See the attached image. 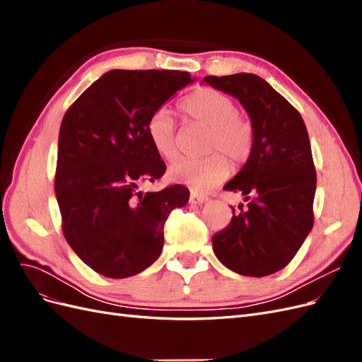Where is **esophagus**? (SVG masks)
<instances>
[{
	"instance_id": "esophagus-1",
	"label": "esophagus",
	"mask_w": 362,
	"mask_h": 362,
	"mask_svg": "<svg viewBox=\"0 0 362 362\" xmlns=\"http://www.w3.org/2000/svg\"><path fill=\"white\" fill-rule=\"evenodd\" d=\"M192 204H196V205H202L208 201V196L205 194H198L196 192H192L190 193V199H189Z\"/></svg>"
}]
</instances>
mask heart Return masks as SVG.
I'll return each mask as SVG.
<instances>
[{
  "mask_svg": "<svg viewBox=\"0 0 362 362\" xmlns=\"http://www.w3.org/2000/svg\"><path fill=\"white\" fill-rule=\"evenodd\" d=\"M181 110L193 122L208 128L205 151L211 152L202 158L181 157L169 164L168 177L205 192L221 184L229 175V161L240 166L247 161L255 144L252 120L237 110L229 95L202 87L181 101ZM148 137L157 154L170 160L178 154V128L166 108H158L146 122Z\"/></svg>",
  "mask_w": 362,
  "mask_h": 362,
  "instance_id": "obj_1",
  "label": "heart"
}]
</instances>
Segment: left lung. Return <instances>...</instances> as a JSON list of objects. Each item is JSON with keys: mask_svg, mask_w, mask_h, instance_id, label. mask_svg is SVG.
<instances>
[{"mask_svg": "<svg viewBox=\"0 0 362 362\" xmlns=\"http://www.w3.org/2000/svg\"><path fill=\"white\" fill-rule=\"evenodd\" d=\"M214 89L242 103L254 124L255 144L246 164L225 185L247 208L213 235L223 266L243 276H267L286 267L314 223L315 168L300 113L255 74L205 76Z\"/></svg>", "mask_w": 362, "mask_h": 362, "instance_id": "8db88e82", "label": "left lung"}]
</instances>
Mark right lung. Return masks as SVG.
<instances>
[{
	"label": "right lung",
	"mask_w": 362,
	"mask_h": 362,
	"mask_svg": "<svg viewBox=\"0 0 362 362\" xmlns=\"http://www.w3.org/2000/svg\"><path fill=\"white\" fill-rule=\"evenodd\" d=\"M190 83L181 71H108L62 120L54 182L62 229L100 275L122 279L149 267L163 250L168 216L189 202L181 184L137 189L166 172L148 137V119Z\"/></svg>",
	"instance_id": "1"
}]
</instances>
